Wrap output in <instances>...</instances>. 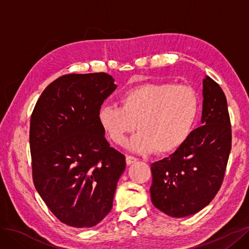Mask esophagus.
Here are the masks:
<instances>
[{
    "label": "esophagus",
    "instance_id": "1",
    "mask_svg": "<svg viewBox=\"0 0 249 249\" xmlns=\"http://www.w3.org/2000/svg\"><path fill=\"white\" fill-rule=\"evenodd\" d=\"M137 161V159L133 156H126L125 157V162H126V165H131L133 163H135Z\"/></svg>",
    "mask_w": 249,
    "mask_h": 249
}]
</instances>
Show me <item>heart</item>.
Wrapping results in <instances>:
<instances>
[{
  "mask_svg": "<svg viewBox=\"0 0 249 249\" xmlns=\"http://www.w3.org/2000/svg\"><path fill=\"white\" fill-rule=\"evenodd\" d=\"M119 106L104 105L97 119L104 133L124 145L135 129L139 132L129 147L138 153L166 155L176 152L190 137L199 112L196 91L188 85L169 82L142 83L125 89Z\"/></svg>",
  "mask_w": 249,
  "mask_h": 249,
  "instance_id": "b5f03b06",
  "label": "heart"
}]
</instances>
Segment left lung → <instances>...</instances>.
Here are the masks:
<instances>
[{
    "instance_id": "8db88e82",
    "label": "left lung",
    "mask_w": 249,
    "mask_h": 249,
    "mask_svg": "<svg viewBox=\"0 0 249 249\" xmlns=\"http://www.w3.org/2000/svg\"><path fill=\"white\" fill-rule=\"evenodd\" d=\"M202 125L168 158L150 166L154 206L171 217L197 213L213 200L222 185L231 148L227 97L206 76L202 81Z\"/></svg>"
}]
</instances>
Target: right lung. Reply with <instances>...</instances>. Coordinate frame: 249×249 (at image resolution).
<instances>
[{"label":"right lung","instance_id":"add662e5","mask_svg":"<svg viewBox=\"0 0 249 249\" xmlns=\"http://www.w3.org/2000/svg\"><path fill=\"white\" fill-rule=\"evenodd\" d=\"M113 81L106 72L64 74L43 90L31 115L34 186L51 212L72 228L104 219L125 168L97 119L116 88Z\"/></svg>","mask_w":249,"mask_h":249}]
</instances>
